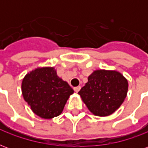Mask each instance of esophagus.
<instances>
[{
	"label": "esophagus",
	"mask_w": 148,
	"mask_h": 148,
	"mask_svg": "<svg viewBox=\"0 0 148 148\" xmlns=\"http://www.w3.org/2000/svg\"><path fill=\"white\" fill-rule=\"evenodd\" d=\"M81 90V86H80L74 87V91H75V92H76V93H77V92H78V91H79V90Z\"/></svg>",
	"instance_id": "34e87169"
}]
</instances>
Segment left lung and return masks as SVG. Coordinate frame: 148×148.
<instances>
[{
  "label": "left lung",
  "mask_w": 148,
  "mask_h": 148,
  "mask_svg": "<svg viewBox=\"0 0 148 148\" xmlns=\"http://www.w3.org/2000/svg\"><path fill=\"white\" fill-rule=\"evenodd\" d=\"M127 86V81L121 73L100 70L90 74L78 94L91 112L106 116L113 113L124 102Z\"/></svg>",
  "instance_id": "obj_1"
}]
</instances>
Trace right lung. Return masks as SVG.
I'll list each match as a JSON object with an SVG mask.
<instances>
[{
    "instance_id": "add662e5",
    "label": "right lung",
    "mask_w": 148,
    "mask_h": 148,
    "mask_svg": "<svg viewBox=\"0 0 148 148\" xmlns=\"http://www.w3.org/2000/svg\"><path fill=\"white\" fill-rule=\"evenodd\" d=\"M22 93L37 116L44 119L58 116L74 90L58 77L53 67L38 68L24 77Z\"/></svg>"
}]
</instances>
